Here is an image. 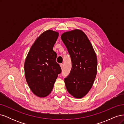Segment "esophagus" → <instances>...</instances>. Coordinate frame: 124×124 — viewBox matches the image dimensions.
Wrapping results in <instances>:
<instances>
[{"instance_id":"esophagus-1","label":"esophagus","mask_w":124,"mask_h":124,"mask_svg":"<svg viewBox=\"0 0 124 124\" xmlns=\"http://www.w3.org/2000/svg\"><path fill=\"white\" fill-rule=\"evenodd\" d=\"M60 66H61V68L62 69L63 67V63H61V64H60Z\"/></svg>"}]
</instances>
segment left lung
Masks as SVG:
<instances>
[{
	"label": "left lung",
	"mask_w": 124,
	"mask_h": 124,
	"mask_svg": "<svg viewBox=\"0 0 124 124\" xmlns=\"http://www.w3.org/2000/svg\"><path fill=\"white\" fill-rule=\"evenodd\" d=\"M61 39L70 56L72 68L65 78L67 91L74 98H82L91 89L97 72V58L85 33L79 29L63 33Z\"/></svg>",
	"instance_id": "1"
}]
</instances>
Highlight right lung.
I'll return each instance as SVG.
<instances>
[{"label": "right lung", "mask_w": 124, "mask_h": 124, "mask_svg": "<svg viewBox=\"0 0 124 124\" xmlns=\"http://www.w3.org/2000/svg\"><path fill=\"white\" fill-rule=\"evenodd\" d=\"M58 35V32L52 30L41 33L32 45L25 59L26 81L32 92L41 98L51 93L62 71L56 61L57 54L53 51Z\"/></svg>", "instance_id": "add662e5"}]
</instances>
